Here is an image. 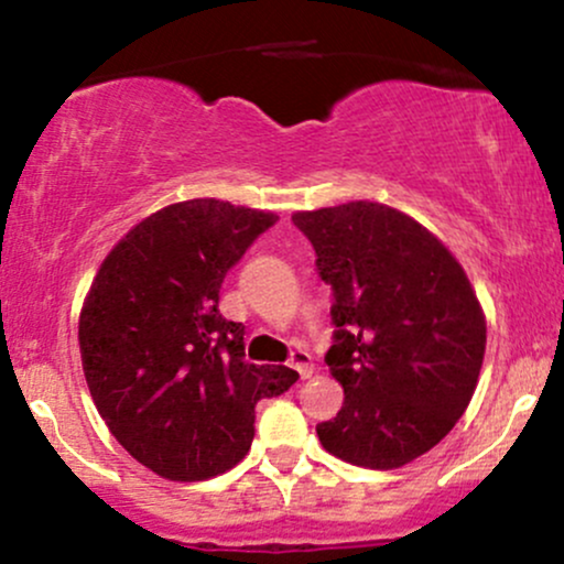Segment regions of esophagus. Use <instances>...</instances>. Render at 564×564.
I'll list each match as a JSON object with an SVG mask.
<instances>
[{
  "label": "esophagus",
  "mask_w": 564,
  "mask_h": 564,
  "mask_svg": "<svg viewBox=\"0 0 564 564\" xmlns=\"http://www.w3.org/2000/svg\"><path fill=\"white\" fill-rule=\"evenodd\" d=\"M289 366L296 368V373H300L302 379L313 377V358H310L307 349H294V352H291Z\"/></svg>",
  "instance_id": "1"
}]
</instances>
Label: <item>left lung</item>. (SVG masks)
I'll list each match as a JSON object with an SVG mask.
<instances>
[{"label":"left lung","mask_w":564,"mask_h":564,"mask_svg":"<svg viewBox=\"0 0 564 564\" xmlns=\"http://www.w3.org/2000/svg\"><path fill=\"white\" fill-rule=\"evenodd\" d=\"M334 289L326 352L345 405L315 426L355 467L398 469L443 440L467 411L485 355V313L435 232L392 206L349 200L294 212Z\"/></svg>","instance_id":"1"}]
</instances>
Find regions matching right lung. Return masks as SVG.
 Wrapping results in <instances>:
<instances>
[{
    "instance_id": "1",
    "label": "right lung",
    "mask_w": 564,
    "mask_h": 564,
    "mask_svg": "<svg viewBox=\"0 0 564 564\" xmlns=\"http://www.w3.org/2000/svg\"><path fill=\"white\" fill-rule=\"evenodd\" d=\"M275 219L219 198L164 206L108 251L84 296L79 349L97 413L159 477L196 482L236 467L257 403L300 379L246 364L243 326L217 310L228 270Z\"/></svg>"
}]
</instances>
